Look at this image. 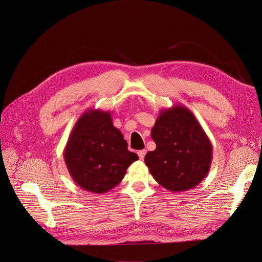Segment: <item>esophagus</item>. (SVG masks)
Instances as JSON below:
<instances>
[{
    "label": "esophagus",
    "mask_w": 262,
    "mask_h": 262,
    "mask_svg": "<svg viewBox=\"0 0 262 262\" xmlns=\"http://www.w3.org/2000/svg\"><path fill=\"white\" fill-rule=\"evenodd\" d=\"M145 155H146V149H142V150H139V151H138V156H139V158H140L141 160L144 159Z\"/></svg>",
    "instance_id": "obj_1"
}]
</instances>
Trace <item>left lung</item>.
Segmentation results:
<instances>
[{"label":"left lung","mask_w":262,"mask_h":262,"mask_svg":"<svg viewBox=\"0 0 262 262\" xmlns=\"http://www.w3.org/2000/svg\"><path fill=\"white\" fill-rule=\"evenodd\" d=\"M151 138L157 145L144 158L155 180L172 192L198 186L210 170L212 144L192 112L177 104L161 110Z\"/></svg>","instance_id":"obj_1"}]
</instances>
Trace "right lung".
<instances>
[{"label":"right lung","mask_w":262,"mask_h":262,"mask_svg":"<svg viewBox=\"0 0 262 262\" xmlns=\"http://www.w3.org/2000/svg\"><path fill=\"white\" fill-rule=\"evenodd\" d=\"M73 181L85 191L105 193L123 180L139 157L127 149L123 135L112 122L111 112L86 110L75 123L63 150Z\"/></svg>","instance_id":"1"}]
</instances>
